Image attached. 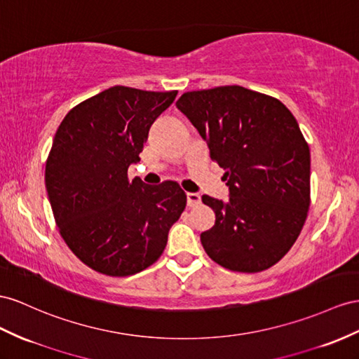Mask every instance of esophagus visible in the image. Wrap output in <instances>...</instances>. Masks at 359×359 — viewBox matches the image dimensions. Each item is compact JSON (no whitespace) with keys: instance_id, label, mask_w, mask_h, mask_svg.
<instances>
[{"instance_id":"34e87169","label":"esophagus","mask_w":359,"mask_h":359,"mask_svg":"<svg viewBox=\"0 0 359 359\" xmlns=\"http://www.w3.org/2000/svg\"><path fill=\"white\" fill-rule=\"evenodd\" d=\"M200 200H201V197H200V194H197V192H187V205L189 208L197 206L200 203Z\"/></svg>"}]
</instances>
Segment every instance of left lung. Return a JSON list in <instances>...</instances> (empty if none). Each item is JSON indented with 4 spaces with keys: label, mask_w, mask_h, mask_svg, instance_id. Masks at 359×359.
Returning a JSON list of instances; mask_svg holds the SVG:
<instances>
[{
    "label": "left lung",
    "mask_w": 359,
    "mask_h": 359,
    "mask_svg": "<svg viewBox=\"0 0 359 359\" xmlns=\"http://www.w3.org/2000/svg\"><path fill=\"white\" fill-rule=\"evenodd\" d=\"M177 109L226 170L229 200L203 196L215 224L200 235L224 269L256 273L288 253L308 215L311 154L279 100L243 86L185 92Z\"/></svg>",
    "instance_id": "8db88e82"
}]
</instances>
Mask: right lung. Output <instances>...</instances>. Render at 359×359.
<instances>
[{"label": "right lung", "instance_id": "add662e5", "mask_svg": "<svg viewBox=\"0 0 359 359\" xmlns=\"http://www.w3.org/2000/svg\"><path fill=\"white\" fill-rule=\"evenodd\" d=\"M177 90L114 86L80 103L60 123L45 187L63 240L88 267L130 276L158 261L187 205L174 182L127 179L149 130Z\"/></svg>", "mask_w": 359, "mask_h": 359}]
</instances>
